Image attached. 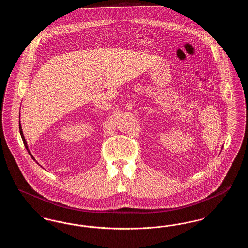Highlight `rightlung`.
Wrapping results in <instances>:
<instances>
[{"mask_svg":"<svg viewBox=\"0 0 248 248\" xmlns=\"http://www.w3.org/2000/svg\"><path fill=\"white\" fill-rule=\"evenodd\" d=\"M19 132H20V135H21V138H22V140H23L24 145H25V148L27 149V151H28V153H29V154L31 155V158H32L33 160H35V159H34V157L32 156V154H31V152H30L29 148H28V144H27V141H26V140H25V138H24L23 131H22V127H21L20 122H19Z\"/></svg>","mask_w":248,"mask_h":248,"instance_id":"add662e5","label":"right lung"}]
</instances>
